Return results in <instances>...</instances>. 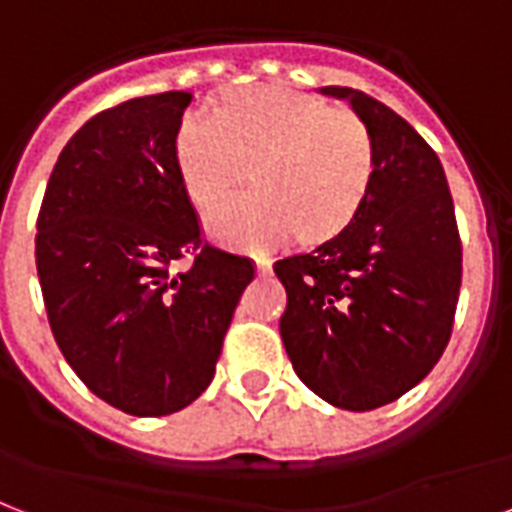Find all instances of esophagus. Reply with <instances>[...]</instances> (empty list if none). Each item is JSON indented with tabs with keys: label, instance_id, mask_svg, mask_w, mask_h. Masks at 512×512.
<instances>
[{
	"label": "esophagus",
	"instance_id": "34e87169",
	"mask_svg": "<svg viewBox=\"0 0 512 512\" xmlns=\"http://www.w3.org/2000/svg\"><path fill=\"white\" fill-rule=\"evenodd\" d=\"M253 264H256V272H259V275H267L269 267H272V261H269L267 256H256V261H253Z\"/></svg>",
	"mask_w": 512,
	"mask_h": 512
}]
</instances>
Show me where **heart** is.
<instances>
[{
  "label": "heart",
  "mask_w": 512,
  "mask_h": 512,
  "mask_svg": "<svg viewBox=\"0 0 512 512\" xmlns=\"http://www.w3.org/2000/svg\"><path fill=\"white\" fill-rule=\"evenodd\" d=\"M176 170L194 205L208 208L252 165L257 192L205 213L213 240L267 251L293 232L326 240L358 213L374 178L366 122L312 95L243 87L224 95L216 117L186 112L173 141Z\"/></svg>",
  "instance_id": "1"
}]
</instances>
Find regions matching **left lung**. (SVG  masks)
Segmentation results:
<instances>
[{"mask_svg":"<svg viewBox=\"0 0 512 512\" xmlns=\"http://www.w3.org/2000/svg\"><path fill=\"white\" fill-rule=\"evenodd\" d=\"M374 141L358 213L318 248L275 261L288 304L280 336L315 395L371 411L417 387L446 350L462 285V243L438 154L390 106L328 85Z\"/></svg>","mask_w":512,"mask_h":512,"instance_id":"left-lung-1","label":"left lung"}]
</instances>
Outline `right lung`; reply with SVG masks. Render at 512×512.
Returning a JSON list of instances; mask_svg holds the SVG:
<instances>
[{
	"mask_svg": "<svg viewBox=\"0 0 512 512\" xmlns=\"http://www.w3.org/2000/svg\"><path fill=\"white\" fill-rule=\"evenodd\" d=\"M192 95L168 90L87 120L58 154L37 219L47 320L74 374L133 417L208 390L253 264L202 245L173 141ZM197 250L195 264H172Z\"/></svg>",
	"mask_w": 512,
	"mask_h": 512,
	"instance_id": "add662e5",
	"label": "right lung"
}]
</instances>
